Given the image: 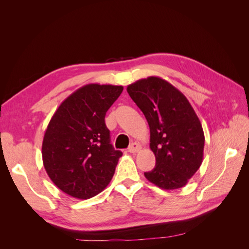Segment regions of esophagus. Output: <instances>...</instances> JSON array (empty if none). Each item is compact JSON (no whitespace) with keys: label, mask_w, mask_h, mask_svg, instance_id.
<instances>
[{"label":"esophagus","mask_w":249,"mask_h":249,"mask_svg":"<svg viewBox=\"0 0 249 249\" xmlns=\"http://www.w3.org/2000/svg\"><path fill=\"white\" fill-rule=\"evenodd\" d=\"M127 149H129L130 153H133V154L134 153H138L139 150L141 149V144H140V143H138V142H133Z\"/></svg>","instance_id":"obj_1"}]
</instances>
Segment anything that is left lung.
I'll return each mask as SVG.
<instances>
[{
	"instance_id": "8db88e82",
	"label": "left lung",
	"mask_w": 249,
	"mask_h": 249,
	"mask_svg": "<svg viewBox=\"0 0 249 249\" xmlns=\"http://www.w3.org/2000/svg\"><path fill=\"white\" fill-rule=\"evenodd\" d=\"M126 91L149 125L156 166L144 172L145 178L165 190L184 187L200 167L205 146L201 124L189 101L159 77L138 80Z\"/></svg>"
}]
</instances>
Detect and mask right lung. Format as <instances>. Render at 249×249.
<instances>
[{"label":"right lung","instance_id":"obj_1","mask_svg":"<svg viewBox=\"0 0 249 249\" xmlns=\"http://www.w3.org/2000/svg\"><path fill=\"white\" fill-rule=\"evenodd\" d=\"M123 86L88 84L65 99L51 118L42 141V161L60 190L79 199L101 193L123 156L110 143L106 112Z\"/></svg>","mask_w":249,"mask_h":249}]
</instances>
